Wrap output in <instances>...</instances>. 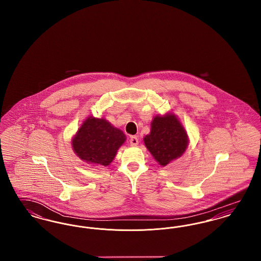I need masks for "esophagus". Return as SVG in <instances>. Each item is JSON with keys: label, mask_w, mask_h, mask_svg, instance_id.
I'll use <instances>...</instances> for the list:
<instances>
[{"label": "esophagus", "mask_w": 261, "mask_h": 261, "mask_svg": "<svg viewBox=\"0 0 261 261\" xmlns=\"http://www.w3.org/2000/svg\"><path fill=\"white\" fill-rule=\"evenodd\" d=\"M129 142H130V145H131V146H137L138 143H139V139H138L136 136L130 137Z\"/></svg>", "instance_id": "1"}]
</instances>
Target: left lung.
<instances>
[{
	"instance_id": "left-lung-1",
	"label": "left lung",
	"mask_w": 261,
	"mask_h": 261,
	"mask_svg": "<svg viewBox=\"0 0 261 261\" xmlns=\"http://www.w3.org/2000/svg\"><path fill=\"white\" fill-rule=\"evenodd\" d=\"M144 142L153 159L162 166H165L185 152L189 139L176 115L166 113L163 116H154L150 132L145 136Z\"/></svg>"
}]
</instances>
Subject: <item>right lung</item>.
Returning <instances> with one entry per match:
<instances>
[{
	"label": "right lung",
	"instance_id": "add662e5",
	"mask_svg": "<svg viewBox=\"0 0 261 261\" xmlns=\"http://www.w3.org/2000/svg\"><path fill=\"white\" fill-rule=\"evenodd\" d=\"M125 140L124 133L106 119L88 116L72 138L71 145L80 160L108 166Z\"/></svg>",
	"mask_w": 261,
	"mask_h": 261
}]
</instances>
